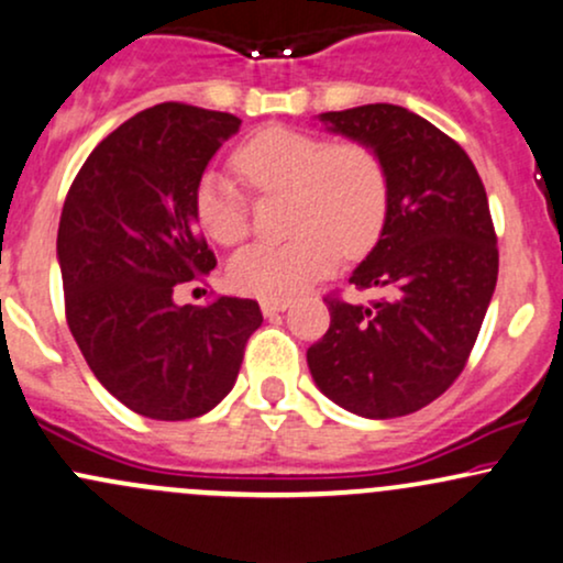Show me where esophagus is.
<instances>
[{"label": "esophagus", "mask_w": 563, "mask_h": 563, "mask_svg": "<svg viewBox=\"0 0 563 563\" xmlns=\"http://www.w3.org/2000/svg\"><path fill=\"white\" fill-rule=\"evenodd\" d=\"M290 307L288 301H275V299H264L262 301V314L264 318H275V314L286 312V309Z\"/></svg>", "instance_id": "1"}]
</instances>
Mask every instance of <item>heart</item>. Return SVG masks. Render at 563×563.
I'll return each instance as SVG.
<instances>
[{"label":"heart","mask_w":563,"mask_h":563,"mask_svg":"<svg viewBox=\"0 0 563 563\" xmlns=\"http://www.w3.org/2000/svg\"><path fill=\"white\" fill-rule=\"evenodd\" d=\"M232 164L256 192H288L290 232L299 235L232 256L228 280L238 294L286 301L333 273L341 251L365 254L384 230L389 177L378 153L363 142L269 126L245 140ZM196 217L200 230L222 245H235L249 232L243 192L217 172L200 177Z\"/></svg>","instance_id":"1"}]
</instances>
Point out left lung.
I'll list each match as a JSON object with an SVG mask.
<instances>
[{"mask_svg": "<svg viewBox=\"0 0 563 563\" xmlns=\"http://www.w3.org/2000/svg\"><path fill=\"white\" fill-rule=\"evenodd\" d=\"M331 134L378 153L389 211L349 283L384 299H328L331 328L307 365L331 402L363 418H397L434 402L461 376L497 283L487 192L455 140L407 108L373 102L320 113Z\"/></svg>", "mask_w": 563, "mask_h": 563, "instance_id": "1", "label": "left lung"}]
</instances>
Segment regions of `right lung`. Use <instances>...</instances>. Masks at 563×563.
Here are the masks:
<instances>
[{
    "instance_id": "obj_1",
    "label": "right lung",
    "mask_w": 563,
    "mask_h": 563,
    "mask_svg": "<svg viewBox=\"0 0 563 563\" xmlns=\"http://www.w3.org/2000/svg\"><path fill=\"white\" fill-rule=\"evenodd\" d=\"M241 129L232 113L161 102L124 121L89 153L57 228L68 328L95 378L153 421L214 410L235 386L254 299L179 307L174 288L209 275L196 187Z\"/></svg>"
}]
</instances>
